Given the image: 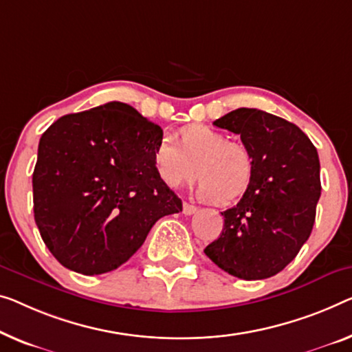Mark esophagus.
I'll list each match as a JSON object with an SVG mask.
<instances>
[{"instance_id":"34e87169","label":"esophagus","mask_w":352,"mask_h":352,"mask_svg":"<svg viewBox=\"0 0 352 352\" xmlns=\"http://www.w3.org/2000/svg\"><path fill=\"white\" fill-rule=\"evenodd\" d=\"M196 212H197L196 206H192V204H188V202H183V214L190 217V214L196 213Z\"/></svg>"}]
</instances>
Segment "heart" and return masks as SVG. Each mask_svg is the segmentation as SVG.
Returning <instances> with one entry per match:
<instances>
[{
    "label": "heart",
    "mask_w": 352,
    "mask_h": 352,
    "mask_svg": "<svg viewBox=\"0 0 352 352\" xmlns=\"http://www.w3.org/2000/svg\"><path fill=\"white\" fill-rule=\"evenodd\" d=\"M177 144L162 139L153 151V169L170 190L199 178L197 194L228 206L243 196L253 183L254 158L245 145L229 142L226 134L206 124L178 131Z\"/></svg>",
    "instance_id": "1"
}]
</instances>
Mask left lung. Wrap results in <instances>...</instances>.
Returning <instances> with one entry per match:
<instances>
[{"label": "left lung", "mask_w": 352, "mask_h": 352, "mask_svg": "<svg viewBox=\"0 0 352 352\" xmlns=\"http://www.w3.org/2000/svg\"><path fill=\"white\" fill-rule=\"evenodd\" d=\"M240 135L254 158V177L228 208L219 237L206 253L242 280L281 272L310 237L321 196L318 151L294 123L259 109H237L213 122Z\"/></svg>", "instance_id": "obj_1"}]
</instances>
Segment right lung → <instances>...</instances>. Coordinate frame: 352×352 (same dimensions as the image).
<instances>
[{
  "label": "right lung",
  "mask_w": 352,
  "mask_h": 352,
  "mask_svg": "<svg viewBox=\"0 0 352 352\" xmlns=\"http://www.w3.org/2000/svg\"><path fill=\"white\" fill-rule=\"evenodd\" d=\"M160 140L158 124L117 101L65 115L42 134L34 221L61 265L83 275L118 269L160 218L182 212L153 169Z\"/></svg>",
  "instance_id": "right-lung-1"
}]
</instances>
